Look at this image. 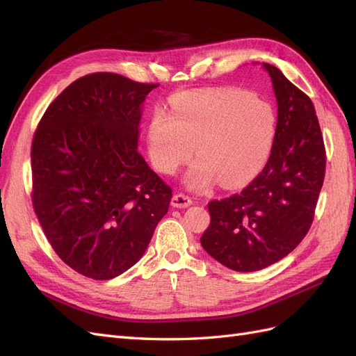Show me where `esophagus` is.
I'll list each match as a JSON object with an SVG mask.
<instances>
[{"instance_id": "esophagus-1", "label": "esophagus", "mask_w": 356, "mask_h": 356, "mask_svg": "<svg viewBox=\"0 0 356 356\" xmlns=\"http://www.w3.org/2000/svg\"><path fill=\"white\" fill-rule=\"evenodd\" d=\"M191 203H193L191 197L184 195V193H177V195H174V197L170 200V204L174 208H187Z\"/></svg>"}]
</instances>
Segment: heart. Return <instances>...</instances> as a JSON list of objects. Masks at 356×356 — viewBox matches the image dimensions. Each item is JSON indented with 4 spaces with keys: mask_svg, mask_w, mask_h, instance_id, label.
<instances>
[{
    "mask_svg": "<svg viewBox=\"0 0 356 356\" xmlns=\"http://www.w3.org/2000/svg\"><path fill=\"white\" fill-rule=\"evenodd\" d=\"M276 134L273 110L236 89L187 92L172 102L170 114L157 110L148 124V152L163 174L193 156L186 181L204 190L218 179L222 187L241 186L261 170Z\"/></svg>",
    "mask_w": 356,
    "mask_h": 356,
    "instance_id": "heart-1",
    "label": "heart"
}]
</instances>
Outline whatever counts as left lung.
<instances>
[{
	"mask_svg": "<svg viewBox=\"0 0 356 356\" xmlns=\"http://www.w3.org/2000/svg\"><path fill=\"white\" fill-rule=\"evenodd\" d=\"M277 123L264 169L241 193L211 200L203 250L236 272L282 260L305 239L325 177V145L309 96L270 63Z\"/></svg>",
	"mask_w": 356,
	"mask_h": 356,
	"instance_id": "obj_1",
	"label": "left lung"
}]
</instances>
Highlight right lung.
Instances as JSON below:
<instances>
[{"instance_id": "obj_1", "label": "right lung", "mask_w": 356, "mask_h": 356, "mask_svg": "<svg viewBox=\"0 0 356 356\" xmlns=\"http://www.w3.org/2000/svg\"><path fill=\"white\" fill-rule=\"evenodd\" d=\"M159 84L93 72L53 101L31 147L32 207L77 273L106 281L145 252L172 188L138 153L141 104Z\"/></svg>"}]
</instances>
